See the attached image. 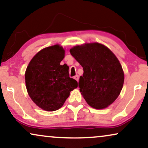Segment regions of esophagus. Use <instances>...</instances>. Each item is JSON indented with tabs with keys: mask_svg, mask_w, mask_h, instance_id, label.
Instances as JSON below:
<instances>
[{
	"mask_svg": "<svg viewBox=\"0 0 148 148\" xmlns=\"http://www.w3.org/2000/svg\"><path fill=\"white\" fill-rule=\"evenodd\" d=\"M74 79H75V80H76V81L78 82V80H79V76H78V75H76V76H74Z\"/></svg>",
	"mask_w": 148,
	"mask_h": 148,
	"instance_id": "obj_1",
	"label": "esophagus"
}]
</instances>
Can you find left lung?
Segmentation results:
<instances>
[{
    "mask_svg": "<svg viewBox=\"0 0 148 148\" xmlns=\"http://www.w3.org/2000/svg\"><path fill=\"white\" fill-rule=\"evenodd\" d=\"M70 52L83 68L78 87L87 104L102 109L113 103L122 89L124 74L111 50L98 43H90L74 46Z\"/></svg>",
    "mask_w": 148,
    "mask_h": 148,
    "instance_id": "1",
    "label": "left lung"
}]
</instances>
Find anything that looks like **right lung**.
<instances>
[{"mask_svg":"<svg viewBox=\"0 0 148 148\" xmlns=\"http://www.w3.org/2000/svg\"><path fill=\"white\" fill-rule=\"evenodd\" d=\"M64 57V49L57 44L37 52L27 66L25 83L28 93L45 111L60 108L70 91L78 87L77 81L70 77L69 67L60 64Z\"/></svg>","mask_w":148,"mask_h":148,"instance_id":"add662e5","label":"right lung"}]
</instances>
